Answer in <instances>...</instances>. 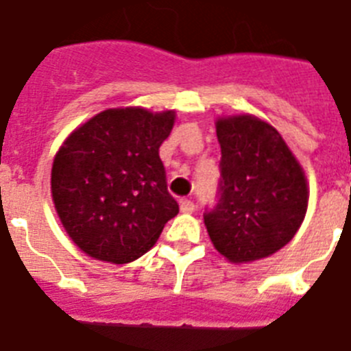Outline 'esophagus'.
Returning a JSON list of instances; mask_svg holds the SVG:
<instances>
[{
  "label": "esophagus",
  "mask_w": 351,
  "mask_h": 351,
  "mask_svg": "<svg viewBox=\"0 0 351 351\" xmlns=\"http://www.w3.org/2000/svg\"><path fill=\"white\" fill-rule=\"evenodd\" d=\"M195 210V204H193L190 199H182L181 201V211L182 213H192Z\"/></svg>",
  "instance_id": "1"
}]
</instances>
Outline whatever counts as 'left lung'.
I'll use <instances>...</instances> for the list:
<instances>
[{"label": "left lung", "instance_id": "obj_1", "mask_svg": "<svg viewBox=\"0 0 351 351\" xmlns=\"http://www.w3.org/2000/svg\"><path fill=\"white\" fill-rule=\"evenodd\" d=\"M221 199L204 215L215 249L233 263L267 258L289 244L308 206V182L296 156L269 121L219 117Z\"/></svg>", "mask_w": 351, "mask_h": 351}]
</instances>
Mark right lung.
Instances as JSON below:
<instances>
[{
	"mask_svg": "<svg viewBox=\"0 0 351 351\" xmlns=\"http://www.w3.org/2000/svg\"><path fill=\"white\" fill-rule=\"evenodd\" d=\"M173 121L172 109L114 107L89 118L60 145L51 167V199L82 253L129 263L178 215L159 158Z\"/></svg>",
	"mask_w": 351,
	"mask_h": 351,
	"instance_id": "add662e5",
	"label": "right lung"
}]
</instances>
